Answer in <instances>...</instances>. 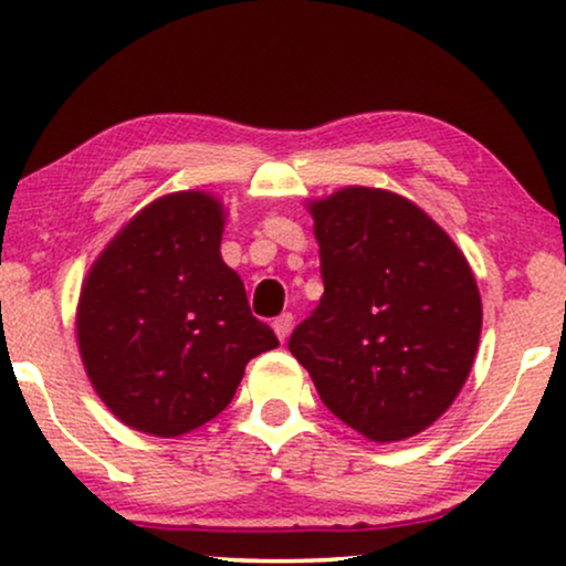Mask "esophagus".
<instances>
[{
	"label": "esophagus",
	"mask_w": 566,
	"mask_h": 566,
	"mask_svg": "<svg viewBox=\"0 0 566 566\" xmlns=\"http://www.w3.org/2000/svg\"><path fill=\"white\" fill-rule=\"evenodd\" d=\"M291 327H293V314H289V312L281 314L273 322V329H275V335H277V339H281V343H285V337H289Z\"/></svg>",
	"instance_id": "34e87169"
}]
</instances>
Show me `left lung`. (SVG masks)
I'll return each mask as SVG.
<instances>
[{"label":"left lung","mask_w":566,"mask_h":566,"mask_svg":"<svg viewBox=\"0 0 566 566\" xmlns=\"http://www.w3.org/2000/svg\"><path fill=\"white\" fill-rule=\"evenodd\" d=\"M324 296L289 350L347 428L397 443L467 384L482 296L467 258L412 200L350 185L308 203Z\"/></svg>","instance_id":"obj_1"}]
</instances>
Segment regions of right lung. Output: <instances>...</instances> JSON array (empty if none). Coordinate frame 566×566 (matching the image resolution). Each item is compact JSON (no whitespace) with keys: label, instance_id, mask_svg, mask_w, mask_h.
<instances>
[{"label":"right lung","instance_id":"right-lung-1","mask_svg":"<svg viewBox=\"0 0 566 566\" xmlns=\"http://www.w3.org/2000/svg\"><path fill=\"white\" fill-rule=\"evenodd\" d=\"M227 211L206 190L142 208L92 262L76 343L97 397L123 424L177 438L234 399L247 363L277 347L221 260Z\"/></svg>","mask_w":566,"mask_h":566}]
</instances>
